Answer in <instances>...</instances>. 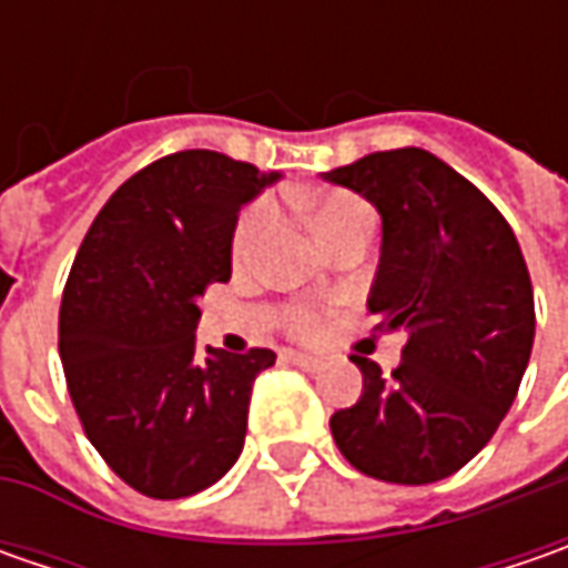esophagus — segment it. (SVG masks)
Returning a JSON list of instances; mask_svg holds the SVG:
<instances>
[{"label": "esophagus", "mask_w": 568, "mask_h": 568, "mask_svg": "<svg viewBox=\"0 0 568 568\" xmlns=\"http://www.w3.org/2000/svg\"><path fill=\"white\" fill-rule=\"evenodd\" d=\"M291 361H294L300 369H310V373H316V369H322V366H325V361H322V357H316V354H291Z\"/></svg>", "instance_id": "34e87169"}]
</instances>
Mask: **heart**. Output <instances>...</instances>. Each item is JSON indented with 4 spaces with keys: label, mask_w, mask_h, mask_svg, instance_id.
<instances>
[{
    "label": "heart",
    "mask_w": 568,
    "mask_h": 568,
    "mask_svg": "<svg viewBox=\"0 0 568 568\" xmlns=\"http://www.w3.org/2000/svg\"><path fill=\"white\" fill-rule=\"evenodd\" d=\"M363 214H369V207L363 205L361 199H354V195H325V199H318L316 205L310 207V224H313V233H316L318 240H325L328 233H335V230L347 227L351 221H357ZM274 224V207L268 202H258V205H252L243 217H240V224H236V233H233V252H236V258H243V255H250L258 243H262V236L272 230ZM303 328L310 325L306 318L300 322Z\"/></svg>",
    "instance_id": "b5f03b06"
}]
</instances>
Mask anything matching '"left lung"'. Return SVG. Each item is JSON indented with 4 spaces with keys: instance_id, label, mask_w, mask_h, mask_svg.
Returning <instances> with one entry per match:
<instances>
[{
    "instance_id": "obj_1",
    "label": "left lung",
    "mask_w": 568,
    "mask_h": 568,
    "mask_svg": "<svg viewBox=\"0 0 568 568\" xmlns=\"http://www.w3.org/2000/svg\"><path fill=\"white\" fill-rule=\"evenodd\" d=\"M379 211L366 296L382 332H407L385 379L363 373L357 404L332 414L354 468L388 484H436L465 468L509 414L535 344V291L506 217L424 148L376 151L318 173Z\"/></svg>"
}]
</instances>
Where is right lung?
<instances>
[{
    "label": "right lung",
    "instance_id": "1",
    "mask_svg": "<svg viewBox=\"0 0 568 568\" xmlns=\"http://www.w3.org/2000/svg\"><path fill=\"white\" fill-rule=\"evenodd\" d=\"M277 180L205 148L166 154L110 195L69 272V395L103 462L151 499L207 490L243 452L252 382L274 351L202 354L199 300L230 281L240 211Z\"/></svg>",
    "mask_w": 568,
    "mask_h": 568
}]
</instances>
